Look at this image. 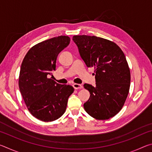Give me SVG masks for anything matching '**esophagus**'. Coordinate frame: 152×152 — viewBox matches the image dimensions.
I'll return each instance as SVG.
<instances>
[{
  "label": "esophagus",
  "mask_w": 152,
  "mask_h": 152,
  "mask_svg": "<svg viewBox=\"0 0 152 152\" xmlns=\"http://www.w3.org/2000/svg\"><path fill=\"white\" fill-rule=\"evenodd\" d=\"M73 87L74 88V89H76V90H77V89H81V88H82V86L81 84H73Z\"/></svg>",
  "instance_id": "34e87169"
}]
</instances>
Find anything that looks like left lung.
I'll list each match as a JSON object with an SVG mask.
<instances>
[{
	"label": "left lung",
	"mask_w": 152,
	"mask_h": 152,
	"mask_svg": "<svg viewBox=\"0 0 152 152\" xmlns=\"http://www.w3.org/2000/svg\"><path fill=\"white\" fill-rule=\"evenodd\" d=\"M72 39L87 67L94 68L95 86L84 85L91 94L84 110L96 119H109L121 110L129 91L131 74L124 53L102 37L82 35Z\"/></svg>",
	"instance_id": "obj_1"
}]
</instances>
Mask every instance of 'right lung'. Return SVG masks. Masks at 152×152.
I'll return each instance as SVG.
<instances>
[{
  "label": "right lung",
  "instance_id": "1",
  "mask_svg": "<svg viewBox=\"0 0 152 152\" xmlns=\"http://www.w3.org/2000/svg\"><path fill=\"white\" fill-rule=\"evenodd\" d=\"M70 42L66 35L43 41L33 46L22 61L20 92L29 113L42 121H53L61 117L74 91L70 85L58 84L48 78L56 70L58 54Z\"/></svg>",
  "mask_w": 152,
  "mask_h": 152
}]
</instances>
